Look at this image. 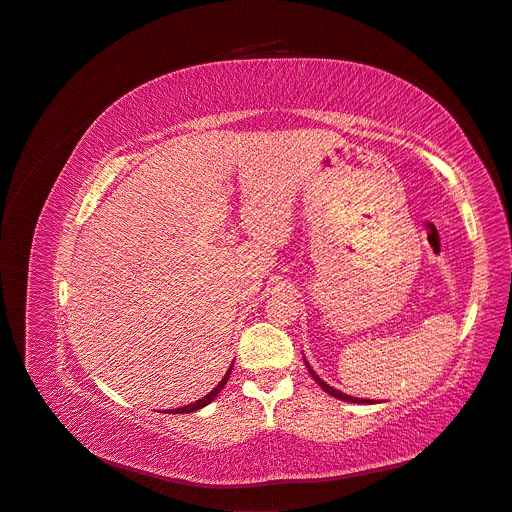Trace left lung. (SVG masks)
I'll return each instance as SVG.
<instances>
[{"instance_id": "left-lung-1", "label": "left lung", "mask_w": 512, "mask_h": 512, "mask_svg": "<svg viewBox=\"0 0 512 512\" xmlns=\"http://www.w3.org/2000/svg\"><path fill=\"white\" fill-rule=\"evenodd\" d=\"M305 365H307V369H309V373H311V378L317 382V386H321V390H324V392H328L330 396H334V398H340V400H346V402H363V405H365V402H369V405H371V400H363V398H353V396H348V394H342L340 390H336V388H332L330 384H326L324 380H321L319 378V375L311 369V365L305 361Z\"/></svg>"}]
</instances>
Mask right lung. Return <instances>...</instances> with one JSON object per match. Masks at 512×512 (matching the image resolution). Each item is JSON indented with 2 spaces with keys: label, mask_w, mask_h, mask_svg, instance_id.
<instances>
[{
  "label": "right lung",
  "mask_w": 512,
  "mask_h": 512,
  "mask_svg": "<svg viewBox=\"0 0 512 512\" xmlns=\"http://www.w3.org/2000/svg\"><path fill=\"white\" fill-rule=\"evenodd\" d=\"M232 367H234V365H230V369L226 371V375H224V378H222V382H220L218 386H215V388H213V390H211L209 394H205L203 398L195 400V402H193V405H186V407H180V409H170L168 413H170V415H172V413H176V415H178V413H193V411H199V409L207 407V405H209V402H211V400H213L215 396H218V394L222 392V388L226 386V382H228V378H230V373H232Z\"/></svg>",
  "instance_id": "obj_1"
}]
</instances>
